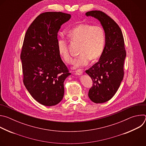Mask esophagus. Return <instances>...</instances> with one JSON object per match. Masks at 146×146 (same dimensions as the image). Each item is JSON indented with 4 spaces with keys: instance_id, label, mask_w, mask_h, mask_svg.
I'll return each instance as SVG.
<instances>
[{
    "instance_id": "1",
    "label": "esophagus",
    "mask_w": 146,
    "mask_h": 146,
    "mask_svg": "<svg viewBox=\"0 0 146 146\" xmlns=\"http://www.w3.org/2000/svg\"><path fill=\"white\" fill-rule=\"evenodd\" d=\"M82 73H83V71H82V70H81V69H78V70H77L76 71V74L77 75H78V76L81 75V74H82Z\"/></svg>"
}]
</instances>
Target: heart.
<instances>
[{
    "instance_id": "1",
    "label": "heart",
    "mask_w": 146,
    "mask_h": 146,
    "mask_svg": "<svg viewBox=\"0 0 146 146\" xmlns=\"http://www.w3.org/2000/svg\"><path fill=\"white\" fill-rule=\"evenodd\" d=\"M68 36L72 41L81 43L80 55L74 60V68L86 66L91 59L95 60L102 54L105 45V33L102 27L81 24L71 29ZM57 45L62 58L67 63H72L73 59L68 50L67 41L59 38Z\"/></svg>"
}]
</instances>
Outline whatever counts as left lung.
<instances>
[{"label": "left lung", "instance_id": "1", "mask_svg": "<svg viewBox=\"0 0 146 146\" xmlns=\"http://www.w3.org/2000/svg\"><path fill=\"white\" fill-rule=\"evenodd\" d=\"M86 15L98 19L105 33V46L99 60L86 72L93 81L88 96L95 103L111 99L123 80V64L126 57L122 31L114 21L99 10L88 11Z\"/></svg>", "mask_w": 146, "mask_h": 146}]
</instances>
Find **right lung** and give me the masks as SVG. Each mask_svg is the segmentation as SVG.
Here are the masks:
<instances>
[{
  "mask_svg": "<svg viewBox=\"0 0 146 146\" xmlns=\"http://www.w3.org/2000/svg\"><path fill=\"white\" fill-rule=\"evenodd\" d=\"M71 18L69 14L46 12L28 28L21 53L24 84L41 105L52 106L63 99L64 82L71 74L58 50V32Z\"/></svg>",
  "mask_w": 146,
  "mask_h": 146,
  "instance_id": "add662e5",
  "label": "right lung"
}]
</instances>
